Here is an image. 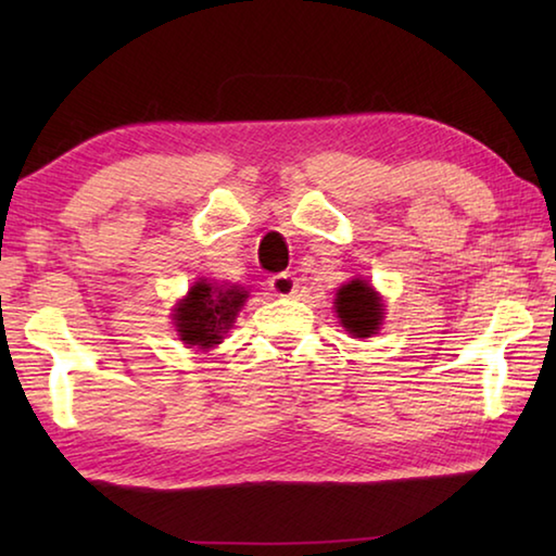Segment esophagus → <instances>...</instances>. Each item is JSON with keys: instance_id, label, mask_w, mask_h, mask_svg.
I'll return each mask as SVG.
<instances>
[{"instance_id": "obj_1", "label": "esophagus", "mask_w": 556, "mask_h": 556, "mask_svg": "<svg viewBox=\"0 0 556 556\" xmlns=\"http://www.w3.org/2000/svg\"><path fill=\"white\" fill-rule=\"evenodd\" d=\"M269 289L275 296H294L296 294V279L289 271H279V275L269 277Z\"/></svg>"}]
</instances>
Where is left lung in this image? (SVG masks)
<instances>
[{
	"label": "left lung",
	"mask_w": 556,
	"mask_h": 556,
	"mask_svg": "<svg viewBox=\"0 0 556 556\" xmlns=\"http://www.w3.org/2000/svg\"><path fill=\"white\" fill-rule=\"evenodd\" d=\"M333 306L341 326L353 338H370L380 331L384 318L382 296L365 279L355 277L338 289Z\"/></svg>",
	"instance_id": "left-lung-1"
}]
</instances>
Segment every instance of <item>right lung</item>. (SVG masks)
<instances>
[{"mask_svg": "<svg viewBox=\"0 0 556 556\" xmlns=\"http://www.w3.org/2000/svg\"><path fill=\"white\" fill-rule=\"evenodd\" d=\"M244 299H248V291L238 285L218 287L208 279H199L174 306L178 338L188 348L211 351V348L223 343V336L232 328L235 318L244 306Z\"/></svg>", "mask_w": 556, "mask_h": 556, "instance_id": "add662e5", "label": "right lung"}]
</instances>
